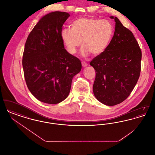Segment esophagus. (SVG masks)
Listing matches in <instances>:
<instances>
[{
	"label": "esophagus",
	"instance_id": "1",
	"mask_svg": "<svg viewBox=\"0 0 155 155\" xmlns=\"http://www.w3.org/2000/svg\"><path fill=\"white\" fill-rule=\"evenodd\" d=\"M82 67H85L88 66V63L85 62V61H82Z\"/></svg>",
	"mask_w": 155,
	"mask_h": 155
}]
</instances>
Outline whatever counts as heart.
<instances>
[{"label":"heart","mask_w":155,"mask_h":155,"mask_svg":"<svg viewBox=\"0 0 155 155\" xmlns=\"http://www.w3.org/2000/svg\"><path fill=\"white\" fill-rule=\"evenodd\" d=\"M114 28L109 21L84 17L75 20L71 28L61 31V39L67 51L75 54L81 45V54L87 56L91 53L98 55L106 51L113 37Z\"/></svg>","instance_id":"obj_1"}]
</instances>
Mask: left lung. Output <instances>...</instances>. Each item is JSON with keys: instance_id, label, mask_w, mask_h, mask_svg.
Wrapping results in <instances>:
<instances>
[{"instance_id": "left-lung-1", "label": "left lung", "mask_w": 155, "mask_h": 155, "mask_svg": "<svg viewBox=\"0 0 155 155\" xmlns=\"http://www.w3.org/2000/svg\"><path fill=\"white\" fill-rule=\"evenodd\" d=\"M110 44L105 51L91 61L95 70L93 85L96 99L107 106L123 102L130 95L139 79L142 52L133 32L117 17Z\"/></svg>"}]
</instances>
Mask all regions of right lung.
Segmentation results:
<instances>
[{
	"mask_svg": "<svg viewBox=\"0 0 155 155\" xmlns=\"http://www.w3.org/2000/svg\"><path fill=\"white\" fill-rule=\"evenodd\" d=\"M66 12L42 17L30 32L22 57L24 75L31 93L41 102L57 104L68 95L72 80L80 72L81 61L64 48L61 38Z\"/></svg>",
	"mask_w": 155,
	"mask_h": 155,
	"instance_id": "obj_1",
	"label": "right lung"
}]
</instances>
